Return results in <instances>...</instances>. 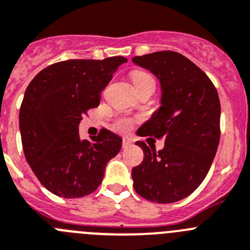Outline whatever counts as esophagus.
Masks as SVG:
<instances>
[{"mask_svg":"<svg viewBox=\"0 0 250 250\" xmlns=\"http://www.w3.org/2000/svg\"><path fill=\"white\" fill-rule=\"evenodd\" d=\"M130 146H132V141H130V138L125 137V138L122 139V147L125 149V148H129Z\"/></svg>","mask_w":250,"mask_h":250,"instance_id":"esophagus-1","label":"esophagus"}]
</instances>
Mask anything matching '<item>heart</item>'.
Returning a JSON list of instances; mask_svg holds the SVG:
<instances>
[{
    "instance_id": "obj_1",
    "label": "heart",
    "mask_w": 250,
    "mask_h": 250,
    "mask_svg": "<svg viewBox=\"0 0 250 250\" xmlns=\"http://www.w3.org/2000/svg\"><path fill=\"white\" fill-rule=\"evenodd\" d=\"M130 80L133 82L136 89L141 88L143 86H147V84H152V86L156 87V81L153 78V76L150 73L146 71H142V69H137V71L132 72L130 75ZM133 125V121L127 117H123V118H118L114 123V128L121 132H125V130H129L130 127Z\"/></svg>"
}]
</instances>
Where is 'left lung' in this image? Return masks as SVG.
<instances>
[{
    "instance_id": "left-lung-1",
    "label": "left lung",
    "mask_w": 250,
    "mask_h": 250,
    "mask_svg": "<svg viewBox=\"0 0 250 250\" xmlns=\"http://www.w3.org/2000/svg\"><path fill=\"white\" fill-rule=\"evenodd\" d=\"M156 75L162 105L141 127L139 136L164 139L156 150L136 145L145 158L132 169L136 192L156 203H174L197 189L208 174L220 138V102L208 76L192 61L173 51L132 58Z\"/></svg>"
}]
</instances>
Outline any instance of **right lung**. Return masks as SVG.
I'll use <instances>...</instances> for the list:
<instances>
[{
    "instance_id": "right-lung-1",
    "label": "right lung",
    "mask_w": 250,
    "mask_h": 250,
    "mask_svg": "<svg viewBox=\"0 0 250 250\" xmlns=\"http://www.w3.org/2000/svg\"><path fill=\"white\" fill-rule=\"evenodd\" d=\"M127 58L68 60L42 69L27 87L20 108L24 157L42 186L62 198H82L102 183L105 164L122 138L102 128L81 141L83 114L100 104L101 92Z\"/></svg>"
}]
</instances>
